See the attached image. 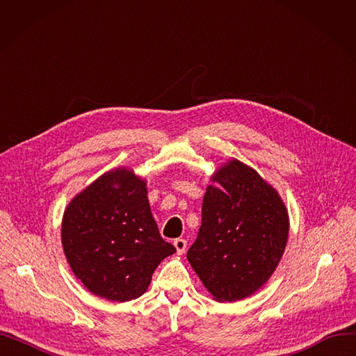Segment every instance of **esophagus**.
<instances>
[{"label":"esophagus","instance_id":"esophagus-1","mask_svg":"<svg viewBox=\"0 0 356 356\" xmlns=\"http://www.w3.org/2000/svg\"><path fill=\"white\" fill-rule=\"evenodd\" d=\"M173 244H175V247H176L177 254L181 255V254H184V251H186V245H188V241L183 239V238H177V239H175Z\"/></svg>","mask_w":356,"mask_h":356}]
</instances>
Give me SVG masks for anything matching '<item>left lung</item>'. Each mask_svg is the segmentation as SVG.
<instances>
[{
    "label": "left lung",
    "mask_w": 356,
    "mask_h": 356,
    "mask_svg": "<svg viewBox=\"0 0 356 356\" xmlns=\"http://www.w3.org/2000/svg\"><path fill=\"white\" fill-rule=\"evenodd\" d=\"M211 180L188 259L215 300L236 302L275 271L289 239V213L273 186L236 159Z\"/></svg>",
    "instance_id": "8db88e82"
}]
</instances>
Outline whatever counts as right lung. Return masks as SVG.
Instances as JSON below:
<instances>
[{
    "mask_svg": "<svg viewBox=\"0 0 356 356\" xmlns=\"http://www.w3.org/2000/svg\"><path fill=\"white\" fill-rule=\"evenodd\" d=\"M62 245L83 286L120 303L144 294L157 266L176 252L159 232L145 180L125 167L102 175L70 200Z\"/></svg>",
    "mask_w": 356,
    "mask_h": 356,
    "instance_id": "add662e5",
    "label": "right lung"
}]
</instances>
